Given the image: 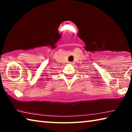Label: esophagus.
Masks as SVG:
<instances>
[{
	"mask_svg": "<svg viewBox=\"0 0 132 132\" xmlns=\"http://www.w3.org/2000/svg\"><path fill=\"white\" fill-rule=\"evenodd\" d=\"M69 63H70V64H73V62H69Z\"/></svg>",
	"mask_w": 132,
	"mask_h": 132,
	"instance_id": "obj_1",
	"label": "esophagus"
}]
</instances>
